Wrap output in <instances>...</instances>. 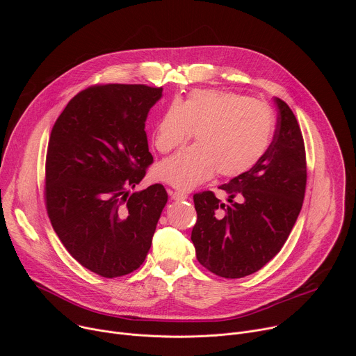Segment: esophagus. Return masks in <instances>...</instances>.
<instances>
[{
    "label": "esophagus",
    "instance_id": "obj_1",
    "mask_svg": "<svg viewBox=\"0 0 356 356\" xmlns=\"http://www.w3.org/2000/svg\"><path fill=\"white\" fill-rule=\"evenodd\" d=\"M168 193L172 197V200H186L187 198V194L181 193V191H173L172 188H168Z\"/></svg>",
    "mask_w": 356,
    "mask_h": 356
}]
</instances>
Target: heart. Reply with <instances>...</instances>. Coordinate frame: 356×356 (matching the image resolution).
I'll return each instance as SVG.
<instances>
[{
    "instance_id": "1",
    "label": "heart",
    "mask_w": 356,
    "mask_h": 356,
    "mask_svg": "<svg viewBox=\"0 0 356 356\" xmlns=\"http://www.w3.org/2000/svg\"><path fill=\"white\" fill-rule=\"evenodd\" d=\"M270 108L248 95L225 90H194L184 101L175 99L162 113L154 143L162 154L187 140L195 131L197 145L162 161L156 176L181 190H190L220 176L246 173L266 152L273 134Z\"/></svg>"
}]
</instances>
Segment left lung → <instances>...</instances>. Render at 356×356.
Segmentation results:
<instances>
[{
	"instance_id": "obj_1",
	"label": "left lung",
	"mask_w": 356,
	"mask_h": 356,
	"mask_svg": "<svg viewBox=\"0 0 356 356\" xmlns=\"http://www.w3.org/2000/svg\"><path fill=\"white\" fill-rule=\"evenodd\" d=\"M277 129L258 163L213 191L193 195L197 222L191 232L198 262L210 272L239 279L262 269L289 238L306 191V150L298 122L280 98Z\"/></svg>"
}]
</instances>
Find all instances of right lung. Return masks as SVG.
<instances>
[{
    "mask_svg": "<svg viewBox=\"0 0 356 356\" xmlns=\"http://www.w3.org/2000/svg\"><path fill=\"white\" fill-rule=\"evenodd\" d=\"M163 88L90 87L73 97L50 134L46 209L70 255L103 277L136 270L168 202L162 184L129 195L154 162L145 132Z\"/></svg>",
    "mask_w": 356,
    "mask_h": 356,
    "instance_id": "add662e5",
    "label": "right lung"
}]
</instances>
